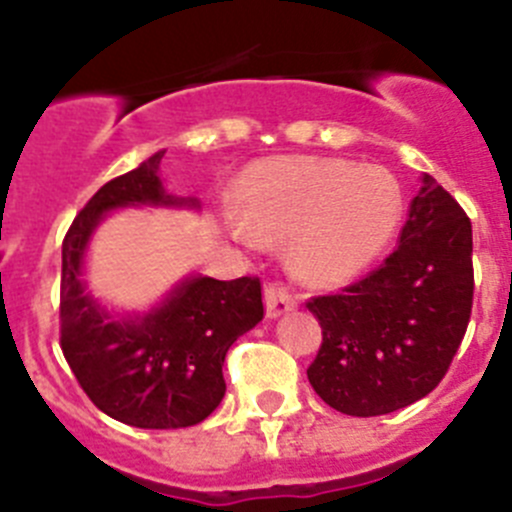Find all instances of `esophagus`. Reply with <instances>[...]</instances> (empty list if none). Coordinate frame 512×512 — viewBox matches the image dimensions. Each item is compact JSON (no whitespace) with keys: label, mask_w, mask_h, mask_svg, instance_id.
<instances>
[{"label":"esophagus","mask_w":512,"mask_h":512,"mask_svg":"<svg viewBox=\"0 0 512 512\" xmlns=\"http://www.w3.org/2000/svg\"><path fill=\"white\" fill-rule=\"evenodd\" d=\"M264 300H266V315H269V318H279V315H284V312L295 310L297 305L295 295H292L287 287H282V284H266Z\"/></svg>","instance_id":"esophagus-1"}]
</instances>
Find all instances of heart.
Returning a JSON list of instances; mask_svg holds the SVG:
<instances>
[{
	"mask_svg": "<svg viewBox=\"0 0 512 512\" xmlns=\"http://www.w3.org/2000/svg\"><path fill=\"white\" fill-rule=\"evenodd\" d=\"M228 225L243 243L292 233V266L315 284L356 277L392 241L400 187L379 166L341 158H274L246 174Z\"/></svg>",
	"mask_w": 512,
	"mask_h": 512,
	"instance_id": "heart-1",
	"label": "heart"
}]
</instances>
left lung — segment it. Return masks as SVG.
Instances as JSON below:
<instances>
[{
    "label": "left lung",
    "mask_w": 512,
    "mask_h": 512,
    "mask_svg": "<svg viewBox=\"0 0 512 512\" xmlns=\"http://www.w3.org/2000/svg\"><path fill=\"white\" fill-rule=\"evenodd\" d=\"M474 297L472 223L423 174L400 246L338 295L307 300L323 328L307 379L338 413L372 418L438 387L467 333Z\"/></svg>",
    "instance_id": "8db88e82"
}]
</instances>
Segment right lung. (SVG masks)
<instances>
[{
    "instance_id": "obj_1",
    "label": "right lung",
    "mask_w": 512,
    "mask_h": 512,
    "mask_svg": "<svg viewBox=\"0 0 512 512\" xmlns=\"http://www.w3.org/2000/svg\"><path fill=\"white\" fill-rule=\"evenodd\" d=\"M166 151L104 184L63 238L61 351L102 413L135 428L197 425L225 395L223 364L235 338L264 318L259 277H192L146 315L112 318L84 292L81 266L104 215L128 205H189L161 187Z\"/></svg>"
}]
</instances>
